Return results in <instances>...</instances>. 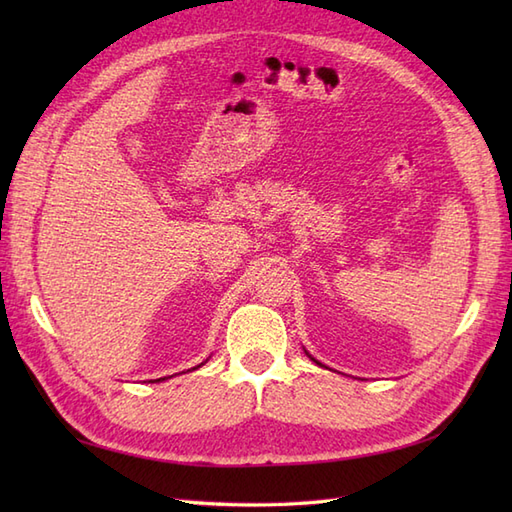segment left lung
I'll return each mask as SVG.
<instances>
[{
	"label": "left lung",
	"mask_w": 512,
	"mask_h": 512,
	"mask_svg": "<svg viewBox=\"0 0 512 512\" xmlns=\"http://www.w3.org/2000/svg\"><path fill=\"white\" fill-rule=\"evenodd\" d=\"M306 354H308V352H306ZM308 358H310V361H314V363H317V365H319V367H323V365H321V363H319V361H317V358H312V356H310V354H308Z\"/></svg>",
	"instance_id": "1"
}]
</instances>
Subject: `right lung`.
I'll return each instance as SVG.
<instances>
[{"instance_id": "right-lung-1", "label": "right lung", "mask_w": 512, "mask_h": 512, "mask_svg": "<svg viewBox=\"0 0 512 512\" xmlns=\"http://www.w3.org/2000/svg\"><path fill=\"white\" fill-rule=\"evenodd\" d=\"M200 365H204V363H200ZM200 365H198V367H200ZM198 367H193V369H198ZM158 380H165V378H158ZM151 383H154V380H151Z\"/></svg>"}]
</instances>
